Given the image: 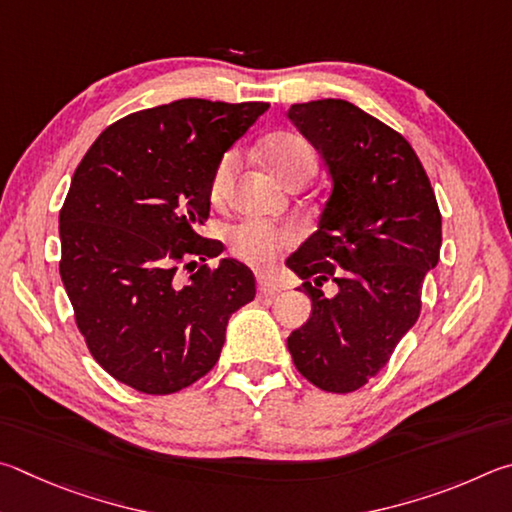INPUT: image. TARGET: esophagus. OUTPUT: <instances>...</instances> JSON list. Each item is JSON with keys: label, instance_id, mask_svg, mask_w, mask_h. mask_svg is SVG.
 <instances>
[{"label": "esophagus", "instance_id": "1", "mask_svg": "<svg viewBox=\"0 0 512 512\" xmlns=\"http://www.w3.org/2000/svg\"><path fill=\"white\" fill-rule=\"evenodd\" d=\"M279 292H281V288L276 283L263 279V276L258 279V297H276Z\"/></svg>", "mask_w": 512, "mask_h": 512}]
</instances>
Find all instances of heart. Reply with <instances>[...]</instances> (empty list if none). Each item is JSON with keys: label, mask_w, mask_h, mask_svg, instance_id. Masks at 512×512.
Returning <instances> with one entry per match:
<instances>
[{"label": "heart", "mask_w": 512, "mask_h": 512, "mask_svg": "<svg viewBox=\"0 0 512 512\" xmlns=\"http://www.w3.org/2000/svg\"><path fill=\"white\" fill-rule=\"evenodd\" d=\"M265 159L270 168L279 175L285 184L299 175L315 173L317 159L310 143L292 132H276L263 146ZM238 164V152L227 150L215 164L211 177V197L222 200L227 186ZM299 233L292 227H276V224L263 220H245L229 229V247L240 261L256 267H267L274 258L288 251L297 242Z\"/></svg>", "instance_id": "1"}]
</instances>
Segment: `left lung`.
Returning <instances> with one entry per match:
<instances>
[{
    "label": "left lung",
    "mask_w": 512,
    "mask_h": 512,
    "mask_svg": "<svg viewBox=\"0 0 512 512\" xmlns=\"http://www.w3.org/2000/svg\"><path fill=\"white\" fill-rule=\"evenodd\" d=\"M288 116L333 182L319 231L288 261L312 301L288 348L308 382L351 393L420 317L425 274L441 256V211L411 143L387 123L342 98L297 103ZM328 280L335 298L320 290Z\"/></svg>",
    "instance_id": "obj_1"
}]
</instances>
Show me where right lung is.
<instances>
[{
    "label": "right lung",
    "instance_id": "1",
    "mask_svg": "<svg viewBox=\"0 0 512 512\" xmlns=\"http://www.w3.org/2000/svg\"><path fill=\"white\" fill-rule=\"evenodd\" d=\"M267 107L182 98L132 112L78 164L60 209V276L89 353L114 380L148 396L191 387L218 362L231 312L256 297L245 265L206 263L222 242L197 227L215 164Z\"/></svg>",
    "mask_w": 512,
    "mask_h": 512
}]
</instances>
